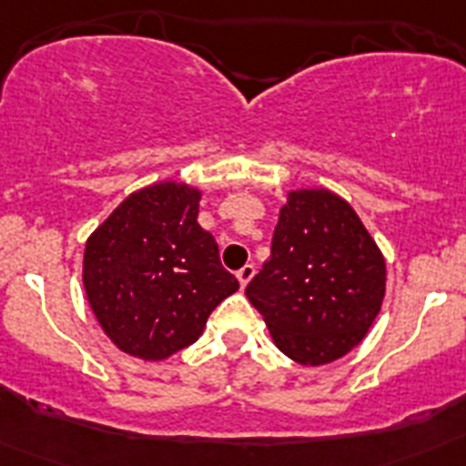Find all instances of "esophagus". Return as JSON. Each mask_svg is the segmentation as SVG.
Instances as JSON below:
<instances>
[{"instance_id": "esophagus-1", "label": "esophagus", "mask_w": 466, "mask_h": 466, "mask_svg": "<svg viewBox=\"0 0 466 466\" xmlns=\"http://www.w3.org/2000/svg\"><path fill=\"white\" fill-rule=\"evenodd\" d=\"M254 278V266L252 263H247V266H242L240 270H238V282H240V287L245 289L247 284H249V279Z\"/></svg>"}]
</instances>
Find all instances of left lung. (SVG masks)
<instances>
[{"instance_id": "8db88e82", "label": "left lung", "mask_w": 466, "mask_h": 466, "mask_svg": "<svg viewBox=\"0 0 466 466\" xmlns=\"http://www.w3.org/2000/svg\"><path fill=\"white\" fill-rule=\"evenodd\" d=\"M385 279L382 252L348 200L296 188L279 209L270 258L245 294L284 355L322 366L364 340Z\"/></svg>"}]
</instances>
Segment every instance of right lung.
I'll return each instance as SVG.
<instances>
[{
    "label": "right lung",
    "instance_id": "right-lung-1",
    "mask_svg": "<svg viewBox=\"0 0 466 466\" xmlns=\"http://www.w3.org/2000/svg\"><path fill=\"white\" fill-rule=\"evenodd\" d=\"M200 196L182 182L139 188L86 242V299L127 355L158 361L188 348L209 312L240 287L198 224Z\"/></svg>",
    "mask_w": 466,
    "mask_h": 466
}]
</instances>
